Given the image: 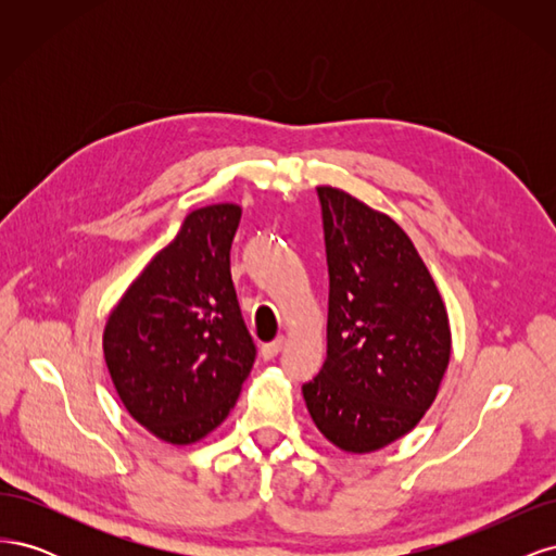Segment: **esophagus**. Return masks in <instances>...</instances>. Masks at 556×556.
Listing matches in <instances>:
<instances>
[{
    "label": "esophagus",
    "instance_id": "obj_1",
    "mask_svg": "<svg viewBox=\"0 0 556 556\" xmlns=\"http://www.w3.org/2000/svg\"><path fill=\"white\" fill-rule=\"evenodd\" d=\"M282 345H285V339H276V341H271V343H264L262 345V357L264 359H274L278 352L282 350Z\"/></svg>",
    "mask_w": 556,
    "mask_h": 556
}]
</instances>
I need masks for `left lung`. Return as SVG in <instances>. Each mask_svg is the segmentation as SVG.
<instances>
[{"instance_id": "1", "label": "left lung", "mask_w": 556, "mask_h": 556, "mask_svg": "<svg viewBox=\"0 0 556 556\" xmlns=\"http://www.w3.org/2000/svg\"><path fill=\"white\" fill-rule=\"evenodd\" d=\"M327 264V359L301 387L325 439L366 454L410 433L439 396L452 355L445 301L390 215L319 185Z\"/></svg>"}]
</instances>
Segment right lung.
Wrapping results in <instances>:
<instances>
[{
  "instance_id": "add662e5",
  "label": "right lung",
  "mask_w": 556,
  "mask_h": 556,
  "mask_svg": "<svg viewBox=\"0 0 556 556\" xmlns=\"http://www.w3.org/2000/svg\"><path fill=\"white\" fill-rule=\"evenodd\" d=\"M239 223V204L192 211L106 319L102 345L115 392L169 445H192L220 427L255 362L229 271Z\"/></svg>"
}]
</instances>
